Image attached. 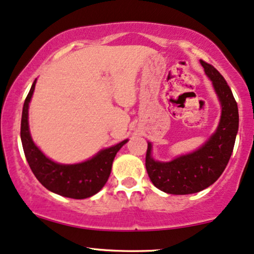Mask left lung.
I'll list each match as a JSON object with an SVG mask.
<instances>
[{"label":"left lung","mask_w":254,"mask_h":254,"mask_svg":"<svg viewBox=\"0 0 254 254\" xmlns=\"http://www.w3.org/2000/svg\"><path fill=\"white\" fill-rule=\"evenodd\" d=\"M221 103V118L215 133L195 152L168 162L152 158L148 142L146 170L156 189L170 194H192L207 189L219 179L232 155L239 127L238 105L224 76L212 64L200 60Z\"/></svg>","instance_id":"left-lung-1"}]
</instances>
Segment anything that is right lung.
Returning <instances> with one entry per match:
<instances>
[{
	"instance_id": "right-lung-1",
	"label": "right lung",
	"mask_w": 254,
	"mask_h": 254,
	"mask_svg": "<svg viewBox=\"0 0 254 254\" xmlns=\"http://www.w3.org/2000/svg\"><path fill=\"white\" fill-rule=\"evenodd\" d=\"M36 80L28 93L21 119V141L24 155L36 179L47 190L59 195L71 199H86L94 195L107 183L112 171L113 160L119 149L128 140L102 149L89 160L75 165H62L52 161L37 148L30 136L28 125V108Z\"/></svg>"
}]
</instances>
